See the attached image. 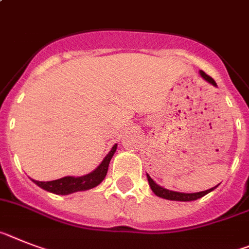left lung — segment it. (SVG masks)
Returning a JSON list of instances; mask_svg holds the SVG:
<instances>
[{
	"label": "left lung",
	"instance_id": "obj_1",
	"mask_svg": "<svg viewBox=\"0 0 249 249\" xmlns=\"http://www.w3.org/2000/svg\"><path fill=\"white\" fill-rule=\"evenodd\" d=\"M200 73H201V76L204 77V78H205L208 82H210L212 85L216 86V83H215L214 79H213L210 76H208L205 72H202L201 71ZM147 177H148V182H149V186H150V189H152V191H153L157 196H160V197H162V199H166V200H175V201H192V200H197V199H200V197H202V196H205L206 194H209V192L213 191V190L215 189V187H213V189H209V190H206V191L195 192V194H183V192H176V191H171V190L163 189V187H160V186L157 185L153 179L150 178L149 175H147Z\"/></svg>",
	"mask_w": 249,
	"mask_h": 249
}]
</instances>
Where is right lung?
<instances>
[{"instance_id":"add662e5","label":"right lung","mask_w":249,"mask_h":249,"mask_svg":"<svg viewBox=\"0 0 249 249\" xmlns=\"http://www.w3.org/2000/svg\"><path fill=\"white\" fill-rule=\"evenodd\" d=\"M116 148H118V145L115 144L112 149L108 152L107 156L104 158L101 164L93 172L89 173L86 176H67L63 177V178L54 179V181H48V182H41V181H35V179H33V181L39 187H41V189L47 190L49 192H53V194H57V195H68V194H73V192L85 191V190L92 189V187H96L97 185H100L102 182V179L105 178L108 170V163H110L112 156L116 152Z\"/></svg>"}]
</instances>
